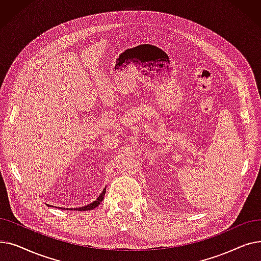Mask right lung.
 <instances>
[{
  "label": "right lung",
  "mask_w": 261,
  "mask_h": 261,
  "mask_svg": "<svg viewBox=\"0 0 261 261\" xmlns=\"http://www.w3.org/2000/svg\"><path fill=\"white\" fill-rule=\"evenodd\" d=\"M105 194H106V188L101 191V194L99 195V197H98L97 199H96L95 201H93L92 203L86 205V206H81V207H78V208H75V210H76V211H79V212H82V211H91V210H93V208H95V207H97L98 205L100 204V202L103 200ZM47 206H50V205L47 204ZM62 208H63V207H62ZM64 210H67V211H68V208H64ZM70 210H72V208H70Z\"/></svg>",
  "instance_id": "right-lung-1"
}]
</instances>
